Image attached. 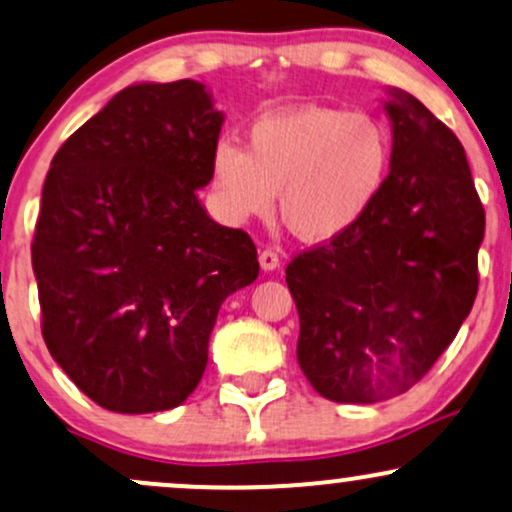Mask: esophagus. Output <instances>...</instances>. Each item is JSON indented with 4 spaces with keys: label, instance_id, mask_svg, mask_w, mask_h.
Here are the masks:
<instances>
[{
    "label": "esophagus",
    "instance_id": "esophagus-1",
    "mask_svg": "<svg viewBox=\"0 0 512 512\" xmlns=\"http://www.w3.org/2000/svg\"><path fill=\"white\" fill-rule=\"evenodd\" d=\"M260 267L264 272H274L276 267H279V255H276L274 250H262L260 252Z\"/></svg>",
    "mask_w": 512,
    "mask_h": 512
}]
</instances>
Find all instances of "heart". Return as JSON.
Instances as JSON below:
<instances>
[{"label": "heart", "mask_w": 512, "mask_h": 512, "mask_svg": "<svg viewBox=\"0 0 512 512\" xmlns=\"http://www.w3.org/2000/svg\"><path fill=\"white\" fill-rule=\"evenodd\" d=\"M391 135L379 116L293 107L252 121L245 150L219 143L209 186L231 224L279 214L305 243L343 236L377 202L391 171Z\"/></svg>", "instance_id": "heart-1"}]
</instances>
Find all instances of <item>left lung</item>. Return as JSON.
<instances>
[{
  "label": "left lung",
  "instance_id": "8db88e82",
  "mask_svg": "<svg viewBox=\"0 0 512 512\" xmlns=\"http://www.w3.org/2000/svg\"><path fill=\"white\" fill-rule=\"evenodd\" d=\"M386 186L353 229L288 264L298 365L319 396H400L451 346L477 295L484 207L465 150L410 92L389 88Z\"/></svg>",
  "mask_w": 512,
  "mask_h": 512
}]
</instances>
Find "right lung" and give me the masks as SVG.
Returning a JSON list of instances; mask_svg holds the SVG:
<instances>
[{"label": "right lung", "instance_id": "obj_1", "mask_svg": "<svg viewBox=\"0 0 512 512\" xmlns=\"http://www.w3.org/2000/svg\"><path fill=\"white\" fill-rule=\"evenodd\" d=\"M221 126L200 80L133 83L49 166L33 240L42 336L102 408H178L205 372L221 303L260 274L248 233L197 197Z\"/></svg>", "mask_w": 512, "mask_h": 512}]
</instances>
